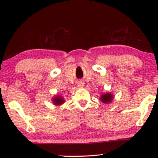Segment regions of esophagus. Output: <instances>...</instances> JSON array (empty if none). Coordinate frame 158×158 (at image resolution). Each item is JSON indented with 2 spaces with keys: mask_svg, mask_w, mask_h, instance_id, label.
I'll return each instance as SVG.
<instances>
[{
  "mask_svg": "<svg viewBox=\"0 0 158 158\" xmlns=\"http://www.w3.org/2000/svg\"><path fill=\"white\" fill-rule=\"evenodd\" d=\"M84 85V82L83 81H79L77 82V86L79 88H81Z\"/></svg>",
  "mask_w": 158,
  "mask_h": 158,
  "instance_id": "obj_1",
  "label": "esophagus"
}]
</instances>
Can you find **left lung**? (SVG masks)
<instances>
[{
  "instance_id": "obj_1",
  "label": "left lung",
  "mask_w": 158,
  "mask_h": 158,
  "mask_svg": "<svg viewBox=\"0 0 158 158\" xmlns=\"http://www.w3.org/2000/svg\"><path fill=\"white\" fill-rule=\"evenodd\" d=\"M113 95H112L111 93H105V94L101 95L100 100L104 103H109L113 100Z\"/></svg>"
}]
</instances>
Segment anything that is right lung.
Listing matches in <instances>:
<instances>
[{"label":"right lung","instance_id":"1","mask_svg":"<svg viewBox=\"0 0 158 158\" xmlns=\"http://www.w3.org/2000/svg\"><path fill=\"white\" fill-rule=\"evenodd\" d=\"M53 102L56 105H60L64 102V100L61 96H56L53 99Z\"/></svg>","mask_w":158,"mask_h":158}]
</instances>
